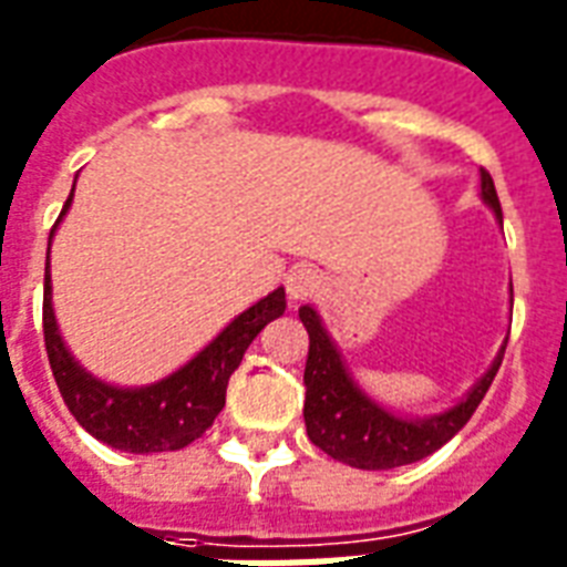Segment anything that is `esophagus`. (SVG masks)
I'll use <instances>...</instances> for the list:
<instances>
[{"label": "esophagus", "instance_id": "obj_1", "mask_svg": "<svg viewBox=\"0 0 567 567\" xmlns=\"http://www.w3.org/2000/svg\"><path fill=\"white\" fill-rule=\"evenodd\" d=\"M319 287H322V278L316 275L313 269H292L289 271L287 278V292L292 301H307V298H313L316 292H319Z\"/></svg>", "mask_w": 567, "mask_h": 567}]
</instances>
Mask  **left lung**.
<instances>
[{
  "label": "left lung",
  "instance_id": "8db88e82",
  "mask_svg": "<svg viewBox=\"0 0 567 567\" xmlns=\"http://www.w3.org/2000/svg\"><path fill=\"white\" fill-rule=\"evenodd\" d=\"M482 177V200L494 209V215L503 224V209H499L497 188L485 168ZM301 322L310 337L305 367V425L307 437L328 452L337 462L358 467V471H393L402 464H414L425 455H432L458 434L480 408V402L488 393L491 381L497 375L506 346L491 363V370L471 388V393L452 405L443 414L425 416V420H408L399 416L379 402H372L346 370L343 358L337 346L322 328V319L313 307L298 310Z\"/></svg>",
  "mask_w": 567,
  "mask_h": 567
}]
</instances>
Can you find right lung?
<instances>
[{
	"label": "right lung",
	"instance_id": "obj_1",
	"mask_svg": "<svg viewBox=\"0 0 567 567\" xmlns=\"http://www.w3.org/2000/svg\"><path fill=\"white\" fill-rule=\"evenodd\" d=\"M70 200H73V192L61 209L59 221L70 209ZM59 221L52 224V234H55ZM284 310H287V292L275 289L257 305L248 307L245 313L236 316L204 352H197L186 367L171 372L168 379L147 384V388H115V384H105L82 370L61 340L59 322L52 313L50 248H47L43 343H47V358H50L61 399L87 434H94L96 441L109 443L115 450L135 452V455L183 450L197 441L224 408L227 381L243 363L245 349L254 343V337L271 319L284 316Z\"/></svg>",
	"mask_w": 567,
	"mask_h": 567
}]
</instances>
